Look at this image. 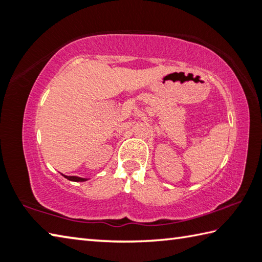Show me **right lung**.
I'll return each instance as SVG.
<instances>
[{
  "label": "right lung",
  "instance_id": "add662e5",
  "mask_svg": "<svg viewBox=\"0 0 262 262\" xmlns=\"http://www.w3.org/2000/svg\"><path fill=\"white\" fill-rule=\"evenodd\" d=\"M64 178H66L70 181H74V182H83V181H87L85 179H82V178H78V177H66V175H63Z\"/></svg>",
  "mask_w": 262,
  "mask_h": 262
}]
</instances>
